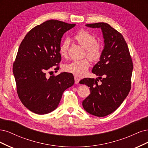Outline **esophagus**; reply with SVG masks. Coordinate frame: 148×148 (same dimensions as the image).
I'll return each mask as SVG.
<instances>
[{
	"instance_id": "1",
	"label": "esophagus",
	"mask_w": 148,
	"mask_h": 148,
	"mask_svg": "<svg viewBox=\"0 0 148 148\" xmlns=\"http://www.w3.org/2000/svg\"><path fill=\"white\" fill-rule=\"evenodd\" d=\"M74 80H75V84H78L80 81V79L77 77V76H74Z\"/></svg>"
}]
</instances>
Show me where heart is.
<instances>
[{
	"label": "heart",
	"instance_id": "1",
	"mask_svg": "<svg viewBox=\"0 0 148 148\" xmlns=\"http://www.w3.org/2000/svg\"><path fill=\"white\" fill-rule=\"evenodd\" d=\"M74 38L80 46L85 49V56H87L95 63L101 60L103 55V47L101 44L97 42L96 37L91 33L85 30H81L76 33ZM69 45V39H66L61 42L59 48L61 56H68ZM90 64L88 60L85 58L79 61H73L66 64L64 66L63 69L66 72L72 73L75 75L82 76L87 73Z\"/></svg>",
	"mask_w": 148,
	"mask_h": 148
}]
</instances>
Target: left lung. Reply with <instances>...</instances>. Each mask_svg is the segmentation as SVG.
Returning a JSON list of instances; mask_svg holds the SVG:
<instances>
[{
  "instance_id": "left-lung-1",
  "label": "left lung",
  "mask_w": 148,
  "mask_h": 148,
  "mask_svg": "<svg viewBox=\"0 0 148 148\" xmlns=\"http://www.w3.org/2000/svg\"><path fill=\"white\" fill-rule=\"evenodd\" d=\"M85 26L101 28L104 46L101 60L92 69L98 77L85 78L79 82L87 85L90 91L82 101V106L92 115L104 117L116 111L129 93L133 62L127 43L120 32L105 23ZM98 78L102 82L101 85L97 84Z\"/></svg>"
}]
</instances>
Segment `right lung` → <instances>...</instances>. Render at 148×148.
<instances>
[{
  "label": "right lung",
  "mask_w": 148,
  "mask_h": 148,
  "mask_svg": "<svg viewBox=\"0 0 148 148\" xmlns=\"http://www.w3.org/2000/svg\"><path fill=\"white\" fill-rule=\"evenodd\" d=\"M75 26L48 20L28 32L19 47L13 73L18 97L32 112L45 114L54 111L64 90L74 84L71 73H61L49 78L45 75L47 71L60 63L61 38Z\"/></svg>",
  "instance_id": "add662e5"
}]
</instances>
